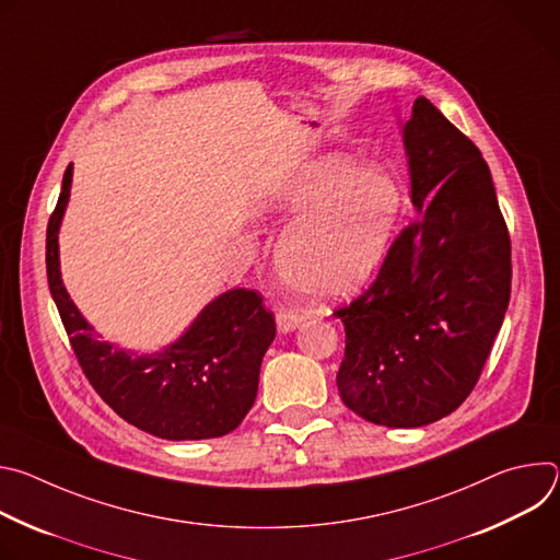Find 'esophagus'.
Listing matches in <instances>:
<instances>
[{
	"label": "esophagus",
	"instance_id": "34e87169",
	"mask_svg": "<svg viewBox=\"0 0 560 560\" xmlns=\"http://www.w3.org/2000/svg\"><path fill=\"white\" fill-rule=\"evenodd\" d=\"M303 322V318L296 314V312H290L288 307H281L277 310V326H279V332H292L294 328H299V324Z\"/></svg>",
	"mask_w": 560,
	"mask_h": 560
}]
</instances>
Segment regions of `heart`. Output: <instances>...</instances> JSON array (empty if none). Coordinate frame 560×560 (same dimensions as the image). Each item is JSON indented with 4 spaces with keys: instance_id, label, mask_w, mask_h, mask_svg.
Wrapping results in <instances>:
<instances>
[{
    "instance_id": "heart-1",
    "label": "heart",
    "mask_w": 560,
    "mask_h": 560,
    "mask_svg": "<svg viewBox=\"0 0 560 560\" xmlns=\"http://www.w3.org/2000/svg\"><path fill=\"white\" fill-rule=\"evenodd\" d=\"M266 208L299 217L283 230L275 264L292 290L330 299L359 288L383 259L401 190L381 166L324 154L281 175Z\"/></svg>"
}]
</instances>
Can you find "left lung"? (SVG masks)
Listing matches in <instances>:
<instances>
[{"label":"left lung","instance_id":"1","mask_svg":"<svg viewBox=\"0 0 560 560\" xmlns=\"http://www.w3.org/2000/svg\"><path fill=\"white\" fill-rule=\"evenodd\" d=\"M417 217L372 285L335 310L346 328L343 404L387 428L452 415L503 326L512 244L486 159L425 97L404 126Z\"/></svg>","mask_w":560,"mask_h":560}]
</instances>
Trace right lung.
Masks as SVG:
<instances>
[{"instance_id": "obj_1", "label": "right lung", "mask_w": 560, "mask_h": 560, "mask_svg": "<svg viewBox=\"0 0 560 560\" xmlns=\"http://www.w3.org/2000/svg\"><path fill=\"white\" fill-rule=\"evenodd\" d=\"M72 164L46 230V275L72 352L104 401L130 425L168 441L217 439L253 408L259 370L275 339V314L255 290H228L208 303L188 332L156 354L119 350L93 332L59 272L57 230L68 203Z\"/></svg>"}]
</instances>
